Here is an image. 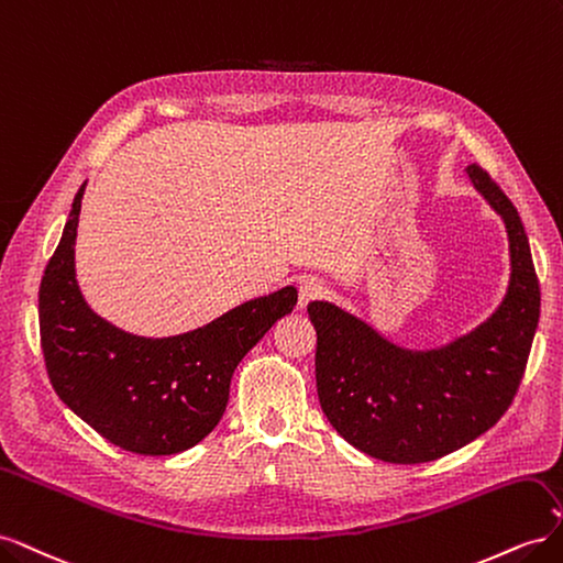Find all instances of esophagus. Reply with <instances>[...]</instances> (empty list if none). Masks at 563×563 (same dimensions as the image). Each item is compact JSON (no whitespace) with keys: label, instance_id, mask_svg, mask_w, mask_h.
Instances as JSON below:
<instances>
[{"label":"esophagus","instance_id":"obj_1","mask_svg":"<svg viewBox=\"0 0 563 563\" xmlns=\"http://www.w3.org/2000/svg\"><path fill=\"white\" fill-rule=\"evenodd\" d=\"M327 296V286H323L321 282L317 279H302L300 286H298V308H308L310 302L319 300Z\"/></svg>","mask_w":563,"mask_h":563}]
</instances>
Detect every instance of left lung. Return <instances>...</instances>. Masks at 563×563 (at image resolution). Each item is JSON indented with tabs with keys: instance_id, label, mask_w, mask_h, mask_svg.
Here are the masks:
<instances>
[{
	"instance_id": "8db88e82",
	"label": "left lung",
	"mask_w": 563,
	"mask_h": 563,
	"mask_svg": "<svg viewBox=\"0 0 563 563\" xmlns=\"http://www.w3.org/2000/svg\"><path fill=\"white\" fill-rule=\"evenodd\" d=\"M467 174L505 220L512 261L507 296L479 329L413 352L331 302L308 305L321 411L354 449L385 463H430L490 430L512 404L533 345L540 284L523 223L482 166Z\"/></svg>"
}]
</instances>
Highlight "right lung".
<instances>
[{
  "mask_svg": "<svg viewBox=\"0 0 563 563\" xmlns=\"http://www.w3.org/2000/svg\"><path fill=\"white\" fill-rule=\"evenodd\" d=\"M84 183L40 286V335L48 380L65 406L110 444L141 455L192 449L223 418L244 354L294 312V286L249 300L207 327L143 338L112 327L84 300L75 240Z\"/></svg>",
  "mask_w": 563,
  "mask_h": 563,
  "instance_id": "right-lung-1",
  "label": "right lung"
}]
</instances>
